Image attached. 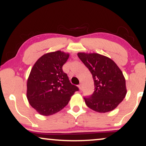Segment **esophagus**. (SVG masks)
Segmentation results:
<instances>
[{
  "mask_svg": "<svg viewBox=\"0 0 146 146\" xmlns=\"http://www.w3.org/2000/svg\"><path fill=\"white\" fill-rule=\"evenodd\" d=\"M79 89H80V90H81L82 89V84H81V83L79 84Z\"/></svg>",
  "mask_w": 146,
  "mask_h": 146,
  "instance_id": "esophagus-1",
  "label": "esophagus"
}]
</instances>
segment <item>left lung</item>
I'll list each match as a JSON object with an SVG mask.
<instances>
[{
    "mask_svg": "<svg viewBox=\"0 0 146 146\" xmlns=\"http://www.w3.org/2000/svg\"><path fill=\"white\" fill-rule=\"evenodd\" d=\"M78 57L92 75L94 92L84 98L86 106L99 113L115 110L127 94L126 80L123 72L113 60L98 53L79 52Z\"/></svg>",
    "mask_w": 146,
    "mask_h": 146,
    "instance_id": "left-lung-1",
    "label": "left lung"
}]
</instances>
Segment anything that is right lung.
Returning <instances> with one entry per match:
<instances>
[{
  "mask_svg": "<svg viewBox=\"0 0 146 146\" xmlns=\"http://www.w3.org/2000/svg\"><path fill=\"white\" fill-rule=\"evenodd\" d=\"M69 57L68 52H48L39 58L32 67L27 82V98L41 115L59 112L79 90L62 70Z\"/></svg>",
  "mask_w": 146,
  "mask_h": 146,
  "instance_id": "add662e5",
  "label": "right lung"
}]
</instances>
